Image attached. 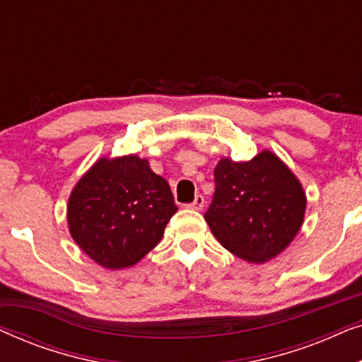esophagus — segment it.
Masks as SVG:
<instances>
[{"mask_svg": "<svg viewBox=\"0 0 362 362\" xmlns=\"http://www.w3.org/2000/svg\"><path fill=\"white\" fill-rule=\"evenodd\" d=\"M187 207H189V209H194V211H201L202 207H204V197H202L201 194H197L194 197V201H192L191 204H187Z\"/></svg>", "mask_w": 362, "mask_h": 362, "instance_id": "obj_1", "label": "esophagus"}]
</instances>
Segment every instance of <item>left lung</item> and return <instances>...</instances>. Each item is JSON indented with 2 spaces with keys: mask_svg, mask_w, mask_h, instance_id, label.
<instances>
[{
  "mask_svg": "<svg viewBox=\"0 0 362 362\" xmlns=\"http://www.w3.org/2000/svg\"><path fill=\"white\" fill-rule=\"evenodd\" d=\"M214 185L204 219L216 239L240 259H274L300 230L303 187L274 153L242 163L224 158L214 170Z\"/></svg>",
  "mask_w": 362,
  "mask_h": 362,
  "instance_id": "obj_1",
  "label": "left lung"
}]
</instances>
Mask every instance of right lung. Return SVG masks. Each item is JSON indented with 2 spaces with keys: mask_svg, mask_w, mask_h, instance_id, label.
<instances>
[{
  "mask_svg": "<svg viewBox=\"0 0 362 362\" xmlns=\"http://www.w3.org/2000/svg\"><path fill=\"white\" fill-rule=\"evenodd\" d=\"M177 211L165 177L135 155L97 161L69 197V230L86 254L107 269L140 262Z\"/></svg>",
  "mask_w": 362,
  "mask_h": 362,
  "instance_id": "obj_1",
  "label": "right lung"
}]
</instances>
